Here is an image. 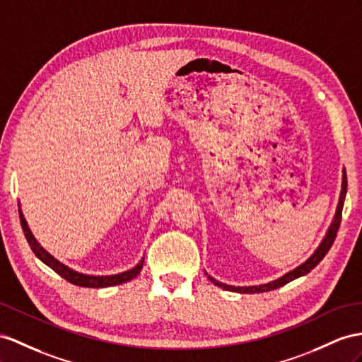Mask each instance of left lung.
I'll return each mask as SVG.
<instances>
[{"instance_id": "left-lung-1", "label": "left lung", "mask_w": 362, "mask_h": 362, "mask_svg": "<svg viewBox=\"0 0 362 362\" xmlns=\"http://www.w3.org/2000/svg\"><path fill=\"white\" fill-rule=\"evenodd\" d=\"M346 192H347V175L344 173V177H342V189H341V196H339V203H338V209H337V214H335V218H333V223L332 226L329 228V233L326 235V238L322 240V243L320 245V247L315 251V254L309 258L308 262L303 263L301 266L296 267V269H293L292 272L286 274L284 276H281L280 280H275L272 283H267V284H263V286H251V287H234V286H228V284H223L220 281H216L214 278L212 276H208L209 280L214 283L216 286L218 287H223V289L226 291H234V292H240V293H260V292H267V291H274V289H278V287H281L284 284H287L289 281L295 280V278H298L301 275H305L308 272H310L315 266H317L324 257H326V254L329 252V249L332 247L333 242H335L337 238V234H338V229H339V225H341V217H342V206H344V199H346Z\"/></svg>"}]
</instances>
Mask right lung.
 I'll list each match as a JSON object with an SVG mask.
<instances>
[{"mask_svg":"<svg viewBox=\"0 0 362 362\" xmlns=\"http://www.w3.org/2000/svg\"><path fill=\"white\" fill-rule=\"evenodd\" d=\"M20 218H21V226H23V230H24V235L27 238V242H29L35 255L38 257L40 260H42L45 264L50 266L54 272L59 274L62 278H66V280L71 284L82 286V287H107V286L127 283L129 280H133L134 276H137V274L141 272L142 266H144V260H142L136 267H133L132 271H127L124 274H117V275H110V276H91V275L78 274L75 271L69 269V267H66L64 264H61L58 260H54L52 255H49L47 252L44 251V249L38 245V242H36V240L33 238L30 229L27 228V223H25L21 211H20Z\"/></svg>","mask_w":362,"mask_h":362,"instance_id":"1","label":"right lung"}]
</instances>
